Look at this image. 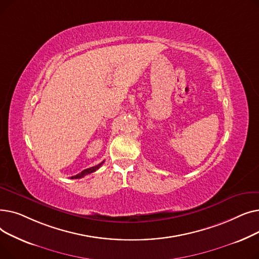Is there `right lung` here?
I'll list each match as a JSON object with an SVG mask.
<instances>
[{"mask_svg":"<svg viewBox=\"0 0 259 259\" xmlns=\"http://www.w3.org/2000/svg\"><path fill=\"white\" fill-rule=\"evenodd\" d=\"M103 162L104 161H102L101 164H99V165H97V166H94V167H91V168H88V169H85V170H83L81 171L80 173H78V174H76L75 176H71V180H76V179H81V178H84L85 175H87V174H90V173H93V172H95L97 171L98 169H100V167L103 165Z\"/></svg>","mask_w":259,"mask_h":259,"instance_id":"obj_1","label":"right lung"}]
</instances>
